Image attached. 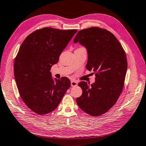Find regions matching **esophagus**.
I'll use <instances>...</instances> for the list:
<instances>
[{
    "label": "esophagus",
    "mask_w": 146,
    "mask_h": 146,
    "mask_svg": "<svg viewBox=\"0 0 146 146\" xmlns=\"http://www.w3.org/2000/svg\"><path fill=\"white\" fill-rule=\"evenodd\" d=\"M78 85V82L76 81H71V86L72 87L73 86H76Z\"/></svg>",
    "instance_id": "34e87169"
}]
</instances>
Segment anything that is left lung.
<instances>
[{"label": "left lung", "instance_id": "8db88e82", "mask_svg": "<svg viewBox=\"0 0 146 146\" xmlns=\"http://www.w3.org/2000/svg\"><path fill=\"white\" fill-rule=\"evenodd\" d=\"M86 48V69L95 73L91 85L81 81L83 93L76 98L78 106L93 116L102 115L116 103L123 88L127 59L120 43L110 32L91 27L78 32L73 40Z\"/></svg>", "mask_w": 146, "mask_h": 146}]
</instances>
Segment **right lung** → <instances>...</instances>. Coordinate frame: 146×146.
Instances as JSON below:
<instances>
[{"label": "right lung", "mask_w": 146, "mask_h": 146, "mask_svg": "<svg viewBox=\"0 0 146 146\" xmlns=\"http://www.w3.org/2000/svg\"><path fill=\"white\" fill-rule=\"evenodd\" d=\"M76 32L46 27L27 36L20 46L13 67L15 82L23 102L36 114L55 110L70 87L68 78H53L50 70Z\"/></svg>", "instance_id": "add662e5"}]
</instances>
